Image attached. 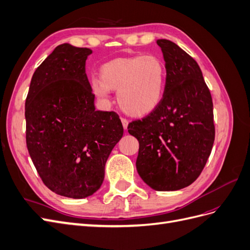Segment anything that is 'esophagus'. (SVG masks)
I'll use <instances>...</instances> for the list:
<instances>
[{"label":"esophagus","mask_w":250,"mask_h":250,"mask_svg":"<svg viewBox=\"0 0 250 250\" xmlns=\"http://www.w3.org/2000/svg\"><path fill=\"white\" fill-rule=\"evenodd\" d=\"M121 122H122V125H123V128L124 129L126 130L127 129V126H128V121L126 120V119H124V118H122L121 119Z\"/></svg>","instance_id":"obj_1"}]
</instances>
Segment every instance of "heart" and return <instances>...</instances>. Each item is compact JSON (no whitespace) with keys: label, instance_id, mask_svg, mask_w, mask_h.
<instances>
[{"label":"heart","instance_id":"1","mask_svg":"<svg viewBox=\"0 0 250 250\" xmlns=\"http://www.w3.org/2000/svg\"><path fill=\"white\" fill-rule=\"evenodd\" d=\"M167 84V69L154 55H135L110 60L100 69V79L90 86L96 96L107 99L110 89L118 90L119 105L126 113L144 117L154 111L163 101Z\"/></svg>","mask_w":250,"mask_h":250}]
</instances>
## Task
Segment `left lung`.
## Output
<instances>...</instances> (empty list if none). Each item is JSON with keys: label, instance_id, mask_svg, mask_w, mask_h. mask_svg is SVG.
Returning <instances> with one entry per match:
<instances>
[{"label": "left lung", "instance_id": "obj_1", "mask_svg": "<svg viewBox=\"0 0 250 250\" xmlns=\"http://www.w3.org/2000/svg\"><path fill=\"white\" fill-rule=\"evenodd\" d=\"M167 69L163 101L128 124L140 144L137 170L156 191H176L202 172L215 140L213 100L196 60L168 40H158Z\"/></svg>", "mask_w": 250, "mask_h": 250}]
</instances>
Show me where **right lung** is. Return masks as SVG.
I'll list each match as a JSON object with an SVG mask.
<instances>
[{"label":"right lung","mask_w":250,"mask_h":250,"mask_svg":"<svg viewBox=\"0 0 250 250\" xmlns=\"http://www.w3.org/2000/svg\"><path fill=\"white\" fill-rule=\"evenodd\" d=\"M89 54L57 46L35 70L25 104L26 143L37 173L52 192L75 199L99 190L124 131L115 111L95 108L85 73Z\"/></svg>","instance_id":"obj_1"}]
</instances>
